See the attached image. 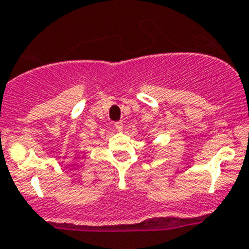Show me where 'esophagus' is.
Wrapping results in <instances>:
<instances>
[{
  "label": "esophagus",
  "mask_w": 249,
  "mask_h": 249,
  "mask_svg": "<svg viewBox=\"0 0 249 249\" xmlns=\"http://www.w3.org/2000/svg\"><path fill=\"white\" fill-rule=\"evenodd\" d=\"M115 127L117 131H122L123 129V123L121 122V121H118V122H115Z\"/></svg>",
  "instance_id": "34e87169"
}]
</instances>
